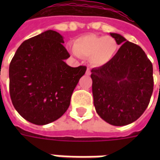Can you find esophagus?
Returning <instances> with one entry per match:
<instances>
[{
    "label": "esophagus",
    "mask_w": 160,
    "mask_h": 160,
    "mask_svg": "<svg viewBox=\"0 0 160 160\" xmlns=\"http://www.w3.org/2000/svg\"><path fill=\"white\" fill-rule=\"evenodd\" d=\"M85 74H86L87 75H90V74H91V72H90V70L89 69V68H88L87 70H86V73H85Z\"/></svg>",
    "instance_id": "34e87169"
}]
</instances>
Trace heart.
<instances>
[{
	"mask_svg": "<svg viewBox=\"0 0 160 160\" xmlns=\"http://www.w3.org/2000/svg\"><path fill=\"white\" fill-rule=\"evenodd\" d=\"M118 41L112 36L89 34L75 40L73 50L78 56L89 57L95 66H102L110 62L119 51Z\"/></svg>",
	"mask_w": 160,
	"mask_h": 160,
	"instance_id": "1",
	"label": "heart"
}]
</instances>
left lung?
<instances>
[{
	"label": "left lung",
	"mask_w": 160,
	"mask_h": 160,
	"mask_svg": "<svg viewBox=\"0 0 160 160\" xmlns=\"http://www.w3.org/2000/svg\"><path fill=\"white\" fill-rule=\"evenodd\" d=\"M121 45L113 60L91 70L94 105L107 123L123 126L141 116L154 90L153 65L140 46L110 33Z\"/></svg>",
	"instance_id": "8db88e82"
}]
</instances>
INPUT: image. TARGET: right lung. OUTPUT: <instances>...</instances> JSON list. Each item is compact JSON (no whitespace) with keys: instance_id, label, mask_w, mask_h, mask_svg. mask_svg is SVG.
<instances>
[{"instance_id":"add662e5","label":"right lung","mask_w":160,"mask_h":160,"mask_svg":"<svg viewBox=\"0 0 160 160\" xmlns=\"http://www.w3.org/2000/svg\"><path fill=\"white\" fill-rule=\"evenodd\" d=\"M62 36L46 31L21 44L9 67L10 95L15 109L32 124L44 125L62 116L86 71L65 62L70 55Z\"/></svg>"}]
</instances>
